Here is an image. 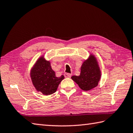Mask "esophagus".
Here are the masks:
<instances>
[{"label": "esophagus", "instance_id": "1", "mask_svg": "<svg viewBox=\"0 0 133 133\" xmlns=\"http://www.w3.org/2000/svg\"><path fill=\"white\" fill-rule=\"evenodd\" d=\"M64 76L65 78H70L71 77V75L69 74V73H65Z\"/></svg>", "mask_w": 133, "mask_h": 133}]
</instances>
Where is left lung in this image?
I'll return each mask as SVG.
<instances>
[{"label": "left lung", "instance_id": "obj_1", "mask_svg": "<svg viewBox=\"0 0 133 133\" xmlns=\"http://www.w3.org/2000/svg\"><path fill=\"white\" fill-rule=\"evenodd\" d=\"M101 77V72L95 56L90 54L81 66L79 76H73L71 78L77 84L80 89L89 91L96 87Z\"/></svg>", "mask_w": 133, "mask_h": 133}]
</instances>
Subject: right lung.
<instances>
[{
  "instance_id": "1",
  "label": "right lung",
  "mask_w": 133,
  "mask_h": 133,
  "mask_svg": "<svg viewBox=\"0 0 133 133\" xmlns=\"http://www.w3.org/2000/svg\"><path fill=\"white\" fill-rule=\"evenodd\" d=\"M30 76L35 89L46 96L55 93L58 85L64 78L63 75L59 77L56 76L50 61L46 60L43 56L37 59L32 68Z\"/></svg>"
}]
</instances>
